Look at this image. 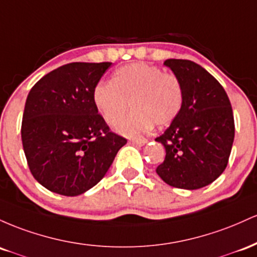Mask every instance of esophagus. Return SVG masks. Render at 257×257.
I'll list each match as a JSON object with an SVG mask.
<instances>
[{
	"instance_id": "34e87169",
	"label": "esophagus",
	"mask_w": 257,
	"mask_h": 257,
	"mask_svg": "<svg viewBox=\"0 0 257 257\" xmlns=\"http://www.w3.org/2000/svg\"><path fill=\"white\" fill-rule=\"evenodd\" d=\"M147 142H148V140H147V138H143V137L134 138V140H131L132 144H136V146H140V147L144 146V144H146Z\"/></svg>"
}]
</instances>
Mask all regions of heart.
I'll return each mask as SVG.
<instances>
[{"label":"heart","mask_w":257,"mask_h":257,"mask_svg":"<svg viewBox=\"0 0 257 257\" xmlns=\"http://www.w3.org/2000/svg\"><path fill=\"white\" fill-rule=\"evenodd\" d=\"M93 102L108 125L114 126L134 109L116 130L121 135L135 137L170 125L180 114L183 88L180 79L166 74L158 66L134 63L117 69L111 82L102 81L94 87Z\"/></svg>","instance_id":"1"}]
</instances>
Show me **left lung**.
<instances>
[{
	"instance_id": "left-lung-1",
	"label": "left lung",
	"mask_w": 257,
	"mask_h": 257,
	"mask_svg": "<svg viewBox=\"0 0 257 257\" xmlns=\"http://www.w3.org/2000/svg\"><path fill=\"white\" fill-rule=\"evenodd\" d=\"M164 65L180 79V114L157 142L166 157L157 174L169 186L199 189L224 171L234 141V117L226 91L203 66L187 59H166Z\"/></svg>"
}]
</instances>
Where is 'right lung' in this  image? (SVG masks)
I'll return each mask as SVG.
<instances>
[{"mask_svg":"<svg viewBox=\"0 0 257 257\" xmlns=\"http://www.w3.org/2000/svg\"><path fill=\"white\" fill-rule=\"evenodd\" d=\"M111 63H70L29 92L22 141L29 169L48 191L87 192L104 177L127 141L109 131L93 102L94 87Z\"/></svg>","mask_w":257,"mask_h":257,"instance_id":"add662e5","label":"right lung"}]
</instances>
